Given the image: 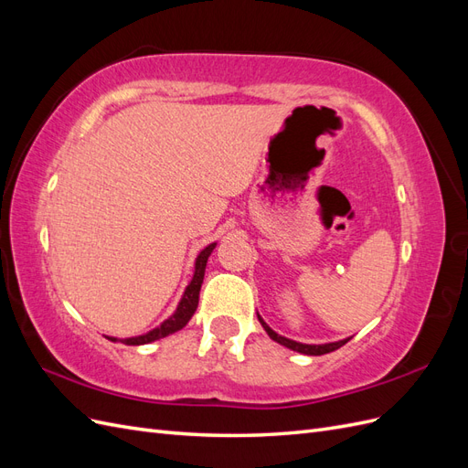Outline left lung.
<instances>
[{
	"instance_id": "left-lung-1",
	"label": "left lung",
	"mask_w": 468,
	"mask_h": 468,
	"mask_svg": "<svg viewBox=\"0 0 468 468\" xmlns=\"http://www.w3.org/2000/svg\"><path fill=\"white\" fill-rule=\"evenodd\" d=\"M258 320L261 322L263 330L267 332V335L273 339V342L285 346L296 353H303V356H324V353H330V351H335L342 346H346L351 337H346V339H339V342H332V344H320V346H314V344H301V342H294V339H289L285 335H279L277 332H273L269 325L263 322V318L258 314Z\"/></svg>"
}]
</instances>
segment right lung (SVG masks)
<instances>
[{
  "mask_svg": "<svg viewBox=\"0 0 468 468\" xmlns=\"http://www.w3.org/2000/svg\"><path fill=\"white\" fill-rule=\"evenodd\" d=\"M215 248H217V242H212L205 250H201L199 256H197L193 279L189 281V285L186 287V291H183V296H181V301L176 308V313L169 316L167 320H164L158 325V328H154V330H150L143 335H134V337H124V339L107 337V339H111V342H122L124 346H144V344L155 342V339H162L169 334H176L181 328H186L187 322L195 314L197 304H199V292H201V285H203V279H205V267H207L208 256Z\"/></svg>",
  "mask_w": 468,
  "mask_h": 468,
  "instance_id": "obj_1",
  "label": "right lung"
}]
</instances>
